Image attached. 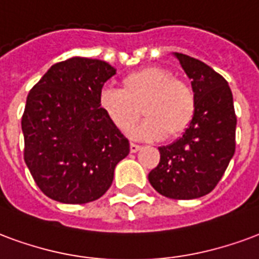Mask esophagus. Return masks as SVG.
Segmentation results:
<instances>
[{
    "mask_svg": "<svg viewBox=\"0 0 259 259\" xmlns=\"http://www.w3.org/2000/svg\"><path fill=\"white\" fill-rule=\"evenodd\" d=\"M140 148H141V145L137 144V143H130V151L132 152H137Z\"/></svg>",
    "mask_w": 259,
    "mask_h": 259,
    "instance_id": "obj_1",
    "label": "esophagus"
}]
</instances>
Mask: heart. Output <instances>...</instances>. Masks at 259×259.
Masks as SVG:
<instances>
[{
	"label": "heart",
	"mask_w": 259,
	"mask_h": 259,
	"mask_svg": "<svg viewBox=\"0 0 259 259\" xmlns=\"http://www.w3.org/2000/svg\"><path fill=\"white\" fill-rule=\"evenodd\" d=\"M99 105L122 133H129L143 114L147 116L135 135L145 139H177L191 127L198 101L188 82L173 71L151 66L122 78L120 89H104Z\"/></svg>",
	"instance_id": "heart-1"
}]
</instances>
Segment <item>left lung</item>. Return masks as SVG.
<instances>
[{
	"label": "left lung",
	"mask_w": 259,
	"mask_h": 259,
	"mask_svg": "<svg viewBox=\"0 0 259 259\" xmlns=\"http://www.w3.org/2000/svg\"><path fill=\"white\" fill-rule=\"evenodd\" d=\"M192 79L198 108L191 127L173 144L160 147V160L148 174L155 191L187 200L217 187L236 148V114L225 78L195 57L176 53Z\"/></svg>",
	"instance_id": "left-lung-1"
}]
</instances>
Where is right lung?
Segmentation results:
<instances>
[{"instance_id": "add662e5", "label": "right lung", "mask_w": 259, "mask_h": 259, "mask_svg": "<svg viewBox=\"0 0 259 259\" xmlns=\"http://www.w3.org/2000/svg\"><path fill=\"white\" fill-rule=\"evenodd\" d=\"M108 63L71 57L32 86L22 116L24 162L48 198L82 204L101 198L130 144L99 105Z\"/></svg>"}]
</instances>
